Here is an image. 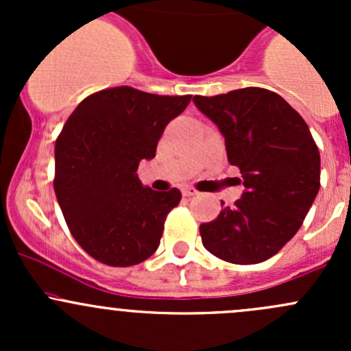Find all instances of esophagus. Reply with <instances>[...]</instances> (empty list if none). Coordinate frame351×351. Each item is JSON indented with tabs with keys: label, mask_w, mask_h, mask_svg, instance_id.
Masks as SVG:
<instances>
[{
	"label": "esophagus",
	"mask_w": 351,
	"mask_h": 351,
	"mask_svg": "<svg viewBox=\"0 0 351 351\" xmlns=\"http://www.w3.org/2000/svg\"><path fill=\"white\" fill-rule=\"evenodd\" d=\"M182 193L185 197H195V195H198V192H197L195 189H193V186H183Z\"/></svg>",
	"instance_id": "esophagus-1"
}]
</instances>
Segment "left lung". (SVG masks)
I'll return each instance as SVG.
<instances>
[{
	"instance_id": "obj_1",
	"label": "left lung",
	"mask_w": 351,
	"mask_h": 351,
	"mask_svg": "<svg viewBox=\"0 0 351 351\" xmlns=\"http://www.w3.org/2000/svg\"><path fill=\"white\" fill-rule=\"evenodd\" d=\"M193 104L224 136L229 162L238 166L244 185L232 207L200 226L202 243L229 263H261L302 226L319 192V149L302 117L265 88L197 95Z\"/></svg>"
}]
</instances>
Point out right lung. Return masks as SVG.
<instances>
[{
	"label": "right lung",
	"mask_w": 351,
	"mask_h": 351,
	"mask_svg": "<svg viewBox=\"0 0 351 351\" xmlns=\"http://www.w3.org/2000/svg\"><path fill=\"white\" fill-rule=\"evenodd\" d=\"M190 100L117 86L84 98L67 119L56 141L54 190L71 234L95 260L132 267L158 250L182 193L143 186L137 168Z\"/></svg>",
	"instance_id": "1"
}]
</instances>
